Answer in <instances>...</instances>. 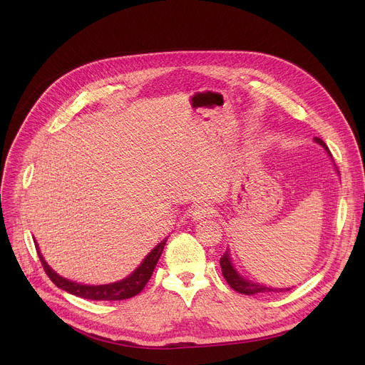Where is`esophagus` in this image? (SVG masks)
<instances>
[{
  "instance_id": "obj_1",
  "label": "esophagus",
  "mask_w": 365,
  "mask_h": 365,
  "mask_svg": "<svg viewBox=\"0 0 365 365\" xmlns=\"http://www.w3.org/2000/svg\"><path fill=\"white\" fill-rule=\"evenodd\" d=\"M214 211H212V206H210V205H206V203H200V205H196L193 210H192V218L195 220V221H200V220H203V218H207V217H211V214H212Z\"/></svg>"
}]
</instances>
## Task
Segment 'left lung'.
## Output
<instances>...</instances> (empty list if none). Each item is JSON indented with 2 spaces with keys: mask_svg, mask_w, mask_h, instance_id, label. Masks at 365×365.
Wrapping results in <instances>:
<instances>
[{
  "mask_svg": "<svg viewBox=\"0 0 365 365\" xmlns=\"http://www.w3.org/2000/svg\"><path fill=\"white\" fill-rule=\"evenodd\" d=\"M315 141L319 143L321 145H324L327 150V144L315 137ZM220 264H221V269H222V274L227 280V283L234 289L237 290L238 293H242V294H255V293H269V292H287L289 289H272V287H266L263 284H258V283H252V282H248L245 279H242L232 267L231 262H230V254L225 252L221 259H220Z\"/></svg>",
  "mask_w": 365,
  "mask_h": 365,
  "instance_id": "8db88e82",
  "label": "left lung"
}]
</instances>
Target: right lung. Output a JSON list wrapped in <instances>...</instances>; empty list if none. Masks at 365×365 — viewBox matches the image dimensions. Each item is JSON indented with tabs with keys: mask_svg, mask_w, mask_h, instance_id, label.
Wrapping results in <instances>:
<instances>
[{
	"mask_svg": "<svg viewBox=\"0 0 365 365\" xmlns=\"http://www.w3.org/2000/svg\"><path fill=\"white\" fill-rule=\"evenodd\" d=\"M166 241L168 240H163L158 247H155L143 259V263L140 264V267L131 276H128L127 279H124L121 282L111 283V284H102V286L79 284V283L71 282V280L56 274L53 270H51L47 266V263L44 262V258L41 257L36 242H34V245H36L37 255L40 258V263H41L46 274L48 276V279L53 282L58 287H61V289H63V290H66V292H69V293H72L75 296L83 297V299L113 302V300H124V299L134 297L135 294H138L145 287V284L148 283V280H150V277H151V274L154 272L155 264H158V262H159V258L162 255V251H163V248L166 245Z\"/></svg>",
	"mask_w": 365,
	"mask_h": 365,
	"instance_id": "right-lung-1",
	"label": "right lung"
}]
</instances>
